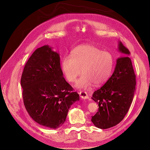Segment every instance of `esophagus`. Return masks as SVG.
Listing matches in <instances>:
<instances>
[{
  "label": "esophagus",
  "instance_id": "obj_1",
  "mask_svg": "<svg viewBox=\"0 0 150 150\" xmlns=\"http://www.w3.org/2000/svg\"><path fill=\"white\" fill-rule=\"evenodd\" d=\"M79 94H80V97L83 99H88L89 98L88 94L84 91H80Z\"/></svg>",
  "mask_w": 150,
  "mask_h": 150
}]
</instances>
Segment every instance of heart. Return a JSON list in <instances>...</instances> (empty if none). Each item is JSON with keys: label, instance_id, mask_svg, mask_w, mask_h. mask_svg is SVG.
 <instances>
[{"label": "heart", "instance_id": "b5f03b06", "mask_svg": "<svg viewBox=\"0 0 150 150\" xmlns=\"http://www.w3.org/2000/svg\"><path fill=\"white\" fill-rule=\"evenodd\" d=\"M114 67V57L108 52L102 51L89 44L81 45L75 48L71 57H64L61 69L67 81L73 83L83 73L75 87L86 89L94 83L98 86L105 83L111 76Z\"/></svg>", "mask_w": 150, "mask_h": 150}]
</instances>
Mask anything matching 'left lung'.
I'll return each instance as SVG.
<instances>
[{"mask_svg": "<svg viewBox=\"0 0 150 150\" xmlns=\"http://www.w3.org/2000/svg\"><path fill=\"white\" fill-rule=\"evenodd\" d=\"M118 50L123 54L117 59L114 72L106 83L93 92L92 99L98 104L91 121L96 127L108 129L119 124L128 112L134 96L136 75L130 52L119 42Z\"/></svg>", "mask_w": 150, "mask_h": 150, "instance_id": "obj_1", "label": "left lung"}]
</instances>
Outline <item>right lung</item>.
<instances>
[{"label":"right lung","mask_w":150,"mask_h":150,"mask_svg":"<svg viewBox=\"0 0 150 150\" xmlns=\"http://www.w3.org/2000/svg\"><path fill=\"white\" fill-rule=\"evenodd\" d=\"M26 110L45 127L64 123L69 108L80 97L63 77L59 54L48 45L37 49L28 59L21 80Z\"/></svg>","instance_id":"1"}]
</instances>
